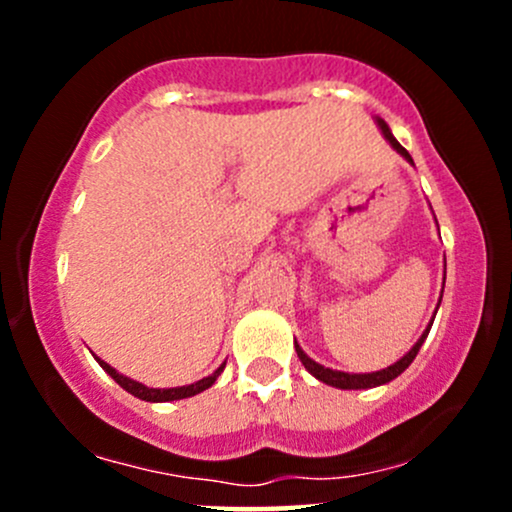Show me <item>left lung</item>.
I'll return each mask as SVG.
<instances>
[{
  "label": "left lung",
  "mask_w": 512,
  "mask_h": 512,
  "mask_svg": "<svg viewBox=\"0 0 512 512\" xmlns=\"http://www.w3.org/2000/svg\"><path fill=\"white\" fill-rule=\"evenodd\" d=\"M378 125H380V129H383L387 142L392 144V149H395L397 154H402L404 158H407L409 163H414V161H411L409 151L404 149V146L399 144L395 137H392V132H390V127H387V122L380 120V117H378ZM440 298H443V296H440ZM431 325H433V322H431ZM431 325H428L426 332L421 334L419 342L411 346L409 354H404L397 363H392V366H387L383 370H375V373H342V370L325 368V366H320V363H315L313 358L305 354V351L298 344H296V354H298V358H301V363L305 366V370H308L310 375H315L317 380H322V383H327V385H332V387H339V390H368V387H378V385L390 383V380H395L399 373H404V370L411 366V361H414L416 354H419L421 344H424V339L428 337V330H431Z\"/></svg>",
  "instance_id": "1"
}]
</instances>
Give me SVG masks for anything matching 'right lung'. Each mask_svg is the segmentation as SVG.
<instances>
[{
  "mask_svg": "<svg viewBox=\"0 0 512 512\" xmlns=\"http://www.w3.org/2000/svg\"><path fill=\"white\" fill-rule=\"evenodd\" d=\"M96 361L101 363V368L105 370V373L110 375V378L115 380L117 385L122 387V390H127L129 395L144 399V402H173V399H185V397L199 395V392H204V390H207V387H211V385L216 383V378H219V375H221L223 366H226V363H223V366L216 368L214 373L209 375V378L197 380V383H192V385H185V387H168V390H156V387H146V385H142V383H137V380L125 378V375L117 373V370H115L113 366H108V363L101 361V358H98V356H96Z\"/></svg>",
  "mask_w": 512,
  "mask_h": 512,
  "instance_id": "right-lung-1",
  "label": "right lung"
}]
</instances>
